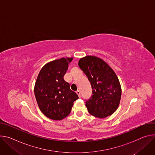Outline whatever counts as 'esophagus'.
<instances>
[{"mask_svg": "<svg viewBox=\"0 0 155 155\" xmlns=\"http://www.w3.org/2000/svg\"><path fill=\"white\" fill-rule=\"evenodd\" d=\"M76 93L78 94V96L80 97H81V95H80V91L79 90H77L76 91Z\"/></svg>", "mask_w": 155, "mask_h": 155, "instance_id": "34e87169", "label": "esophagus"}]
</instances>
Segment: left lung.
Segmentation results:
<instances>
[{
  "label": "left lung",
  "mask_w": 155,
  "mask_h": 155,
  "mask_svg": "<svg viewBox=\"0 0 155 155\" xmlns=\"http://www.w3.org/2000/svg\"><path fill=\"white\" fill-rule=\"evenodd\" d=\"M78 66L88 77L92 95L87 100L89 113L100 119L112 115L119 107L121 86L116 73L103 59L87 55L81 58Z\"/></svg>",
  "instance_id": "1"
}]
</instances>
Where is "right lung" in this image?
I'll use <instances>...</instances> for the list:
<instances>
[{"mask_svg":"<svg viewBox=\"0 0 155 155\" xmlns=\"http://www.w3.org/2000/svg\"><path fill=\"white\" fill-rule=\"evenodd\" d=\"M73 58H62L45 64L38 75L34 92L41 111L48 118L60 120L71 112L74 102L78 99L64 79L68 64Z\"/></svg>","mask_w":155,"mask_h":155,"instance_id":"obj_1","label":"right lung"}]
</instances>
